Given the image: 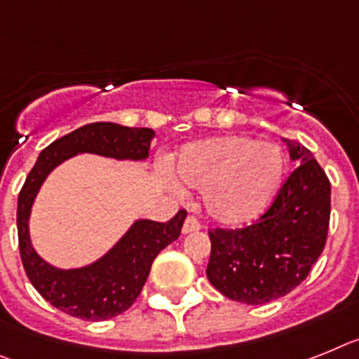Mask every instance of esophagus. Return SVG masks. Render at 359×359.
Segmentation results:
<instances>
[{"label":"esophagus","instance_id":"obj_1","mask_svg":"<svg viewBox=\"0 0 359 359\" xmlns=\"http://www.w3.org/2000/svg\"><path fill=\"white\" fill-rule=\"evenodd\" d=\"M198 229H201V224H198V220L195 217H188L186 220H184V224H182L184 235H188V233H193V231H198Z\"/></svg>","mask_w":359,"mask_h":359}]
</instances>
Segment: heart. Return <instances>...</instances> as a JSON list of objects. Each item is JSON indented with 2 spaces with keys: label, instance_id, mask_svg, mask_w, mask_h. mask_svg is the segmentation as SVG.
<instances>
[{
  "label": "heart",
  "instance_id": "heart-1",
  "mask_svg": "<svg viewBox=\"0 0 359 359\" xmlns=\"http://www.w3.org/2000/svg\"><path fill=\"white\" fill-rule=\"evenodd\" d=\"M287 170L283 149L251 137H210L184 146L175 175L184 186L202 189V204L215 222H253L276 197ZM177 193L182 189L177 186Z\"/></svg>",
  "mask_w": 359,
  "mask_h": 359
}]
</instances>
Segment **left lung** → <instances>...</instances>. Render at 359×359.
<instances>
[{"mask_svg": "<svg viewBox=\"0 0 359 359\" xmlns=\"http://www.w3.org/2000/svg\"><path fill=\"white\" fill-rule=\"evenodd\" d=\"M298 166L269 210L244 229L210 231L208 280L229 300L264 305L300 285L325 248L330 182L309 149L283 139Z\"/></svg>", "mask_w": 359, "mask_h": 359, "instance_id": "8db88e82", "label": "left lung"}]
</instances>
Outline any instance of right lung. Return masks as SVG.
I'll return each instance as SVG.
<instances>
[{
  "mask_svg": "<svg viewBox=\"0 0 359 359\" xmlns=\"http://www.w3.org/2000/svg\"><path fill=\"white\" fill-rule=\"evenodd\" d=\"M154 137L151 128L92 123L54 141L37 157L18 197V236L27 276L55 309L88 322L108 320L130 309L144 287L155 257L179 238L186 211L180 210L168 222L135 220L101 258L88 266L61 269L39 257L30 238V213L43 182L59 164L76 155L146 161Z\"/></svg>",
  "mask_w": 359,
  "mask_h": 359,
  "instance_id": "add662e5",
  "label": "right lung"
}]
</instances>
